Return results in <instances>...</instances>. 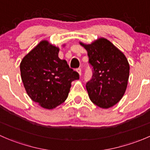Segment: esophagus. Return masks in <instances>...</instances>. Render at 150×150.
<instances>
[{
    "mask_svg": "<svg viewBox=\"0 0 150 150\" xmlns=\"http://www.w3.org/2000/svg\"><path fill=\"white\" fill-rule=\"evenodd\" d=\"M76 71L79 73L80 76H81V75H82V72H81V68H77Z\"/></svg>",
    "mask_w": 150,
    "mask_h": 150,
    "instance_id": "esophagus-1",
    "label": "esophagus"
}]
</instances>
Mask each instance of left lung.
Instances as JSON below:
<instances>
[{"instance_id":"1","label":"left lung","mask_w":150,"mask_h":150,"mask_svg":"<svg viewBox=\"0 0 150 150\" xmlns=\"http://www.w3.org/2000/svg\"><path fill=\"white\" fill-rule=\"evenodd\" d=\"M81 45L87 51L93 71L92 78L86 83L91 101L101 108L112 107L122 99L126 90L130 69L126 57L105 38Z\"/></svg>"}]
</instances>
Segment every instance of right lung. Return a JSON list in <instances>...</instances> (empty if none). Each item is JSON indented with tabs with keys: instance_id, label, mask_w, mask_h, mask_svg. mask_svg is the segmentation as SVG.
Wrapping results in <instances>:
<instances>
[{
	"instance_id": "obj_1",
	"label": "right lung",
	"mask_w": 150,
	"mask_h": 150,
	"mask_svg": "<svg viewBox=\"0 0 150 150\" xmlns=\"http://www.w3.org/2000/svg\"><path fill=\"white\" fill-rule=\"evenodd\" d=\"M59 49L43 40L23 58L21 77L28 96L42 107L53 109L66 100L71 82L79 74L58 57Z\"/></svg>"
}]
</instances>
